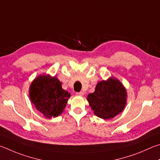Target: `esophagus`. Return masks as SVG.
<instances>
[{
    "label": "esophagus",
    "mask_w": 160,
    "mask_h": 160,
    "mask_svg": "<svg viewBox=\"0 0 160 160\" xmlns=\"http://www.w3.org/2000/svg\"><path fill=\"white\" fill-rule=\"evenodd\" d=\"M83 94H84V93L82 92H80L76 93V95H78V96H83Z\"/></svg>",
    "instance_id": "1"
}]
</instances>
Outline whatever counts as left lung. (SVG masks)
<instances>
[{"mask_svg": "<svg viewBox=\"0 0 160 160\" xmlns=\"http://www.w3.org/2000/svg\"><path fill=\"white\" fill-rule=\"evenodd\" d=\"M127 93L122 84L116 78H109L97 83L95 91L88 96L89 104L97 117L112 119L124 109Z\"/></svg>", "mask_w": 160, "mask_h": 160, "instance_id": "8db88e82", "label": "left lung"}]
</instances>
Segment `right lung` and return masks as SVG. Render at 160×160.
Segmentation results:
<instances>
[{
  "label": "right lung",
  "mask_w": 160,
  "mask_h": 160,
  "mask_svg": "<svg viewBox=\"0 0 160 160\" xmlns=\"http://www.w3.org/2000/svg\"><path fill=\"white\" fill-rule=\"evenodd\" d=\"M29 97L36 108L51 118L62 114L71 94L62 89V82L55 76L40 75L31 82Z\"/></svg>",
  "instance_id": "add662e5"
}]
</instances>
